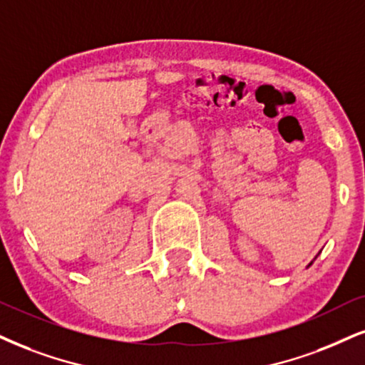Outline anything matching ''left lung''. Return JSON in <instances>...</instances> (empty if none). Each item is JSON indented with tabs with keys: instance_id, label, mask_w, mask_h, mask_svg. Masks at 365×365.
<instances>
[{
	"instance_id": "1",
	"label": "left lung",
	"mask_w": 365,
	"mask_h": 365,
	"mask_svg": "<svg viewBox=\"0 0 365 365\" xmlns=\"http://www.w3.org/2000/svg\"><path fill=\"white\" fill-rule=\"evenodd\" d=\"M318 254H320V252H318ZM314 259H317V257H314ZM312 264H313V260H312V262H309V264H308V267H309V265H312Z\"/></svg>"
}]
</instances>
